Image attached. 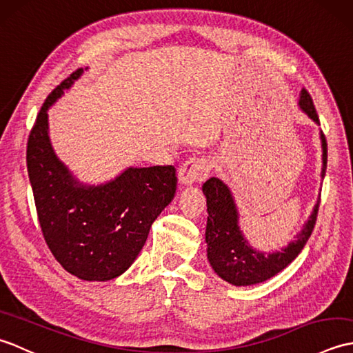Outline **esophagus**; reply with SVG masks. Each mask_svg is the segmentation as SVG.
<instances>
[{"mask_svg":"<svg viewBox=\"0 0 353 353\" xmlns=\"http://www.w3.org/2000/svg\"><path fill=\"white\" fill-rule=\"evenodd\" d=\"M211 172L206 157H191L179 170V181L185 186H191L197 182H203Z\"/></svg>","mask_w":353,"mask_h":353,"instance_id":"34e87169","label":"esophagus"}]
</instances>
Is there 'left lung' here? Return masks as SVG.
Masks as SVG:
<instances>
[{
  "instance_id": "1",
  "label": "left lung",
  "mask_w": 353,
  "mask_h": 353,
  "mask_svg": "<svg viewBox=\"0 0 353 353\" xmlns=\"http://www.w3.org/2000/svg\"><path fill=\"white\" fill-rule=\"evenodd\" d=\"M299 106L314 123L320 125L319 115L314 108L311 95L306 89H302L299 95ZM321 139V177H325L327 163V144L323 132L320 130ZM208 205L206 238L208 259L211 262L214 272L223 281L235 287L261 283L273 277L290 265L302 252L308 241L314 226H316L320 199L314 206L308 221L299 232L294 241L276 252H259L247 241L241 228H239V214L229 186L219 177H211L201 186Z\"/></svg>"
}]
</instances>
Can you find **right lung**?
Instances as JSON below:
<instances>
[{"label": "right lung", "instance_id": "1", "mask_svg": "<svg viewBox=\"0 0 353 353\" xmlns=\"http://www.w3.org/2000/svg\"><path fill=\"white\" fill-rule=\"evenodd\" d=\"M83 70L72 72L41 108L27 142V170L48 249L83 281L121 276L138 258L150 228L174 199L176 168L129 167L100 185L81 183L59 159L48 137V109Z\"/></svg>", "mask_w": 353, "mask_h": 353}]
</instances>
